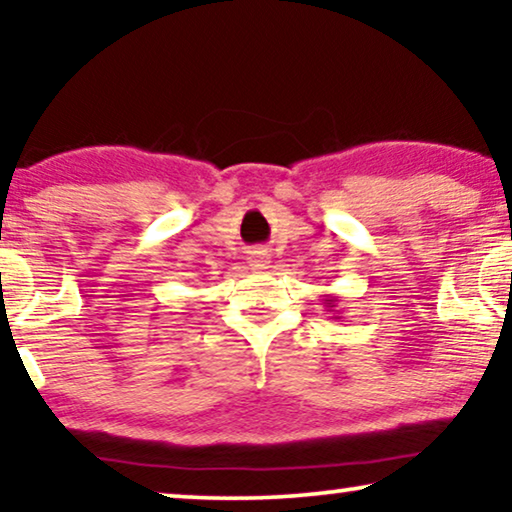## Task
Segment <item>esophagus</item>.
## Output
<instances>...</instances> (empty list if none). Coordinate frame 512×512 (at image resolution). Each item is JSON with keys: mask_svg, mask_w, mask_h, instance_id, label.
<instances>
[{"mask_svg": "<svg viewBox=\"0 0 512 512\" xmlns=\"http://www.w3.org/2000/svg\"><path fill=\"white\" fill-rule=\"evenodd\" d=\"M249 265L254 270H268L270 258H268V254H263V251H254V254L249 256Z\"/></svg>", "mask_w": 512, "mask_h": 512, "instance_id": "1", "label": "esophagus"}]
</instances>
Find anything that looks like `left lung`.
Returning a JSON list of instances; mask_svg holds the SVG:
<instances>
[{
  "label": "left lung",
  "mask_w": 512,
  "mask_h": 512,
  "mask_svg": "<svg viewBox=\"0 0 512 512\" xmlns=\"http://www.w3.org/2000/svg\"><path fill=\"white\" fill-rule=\"evenodd\" d=\"M335 303H338V300H335V296H328L326 300H324V307L328 312H333L335 310ZM333 319H340V317H333Z\"/></svg>",
  "instance_id": "1"
}]
</instances>
